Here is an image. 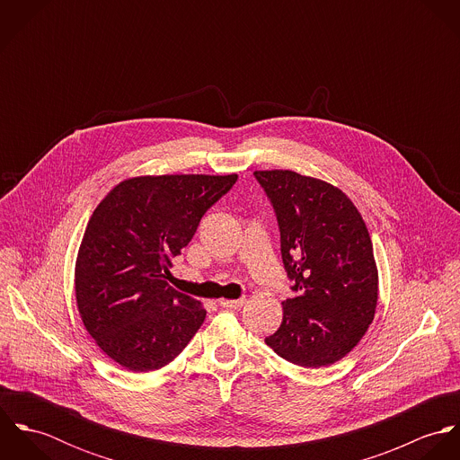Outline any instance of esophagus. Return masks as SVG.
I'll use <instances>...</instances> for the list:
<instances>
[{
  "mask_svg": "<svg viewBox=\"0 0 460 460\" xmlns=\"http://www.w3.org/2000/svg\"><path fill=\"white\" fill-rule=\"evenodd\" d=\"M246 299H219V305L223 308H241Z\"/></svg>",
  "mask_w": 460,
  "mask_h": 460,
  "instance_id": "1",
  "label": "esophagus"
}]
</instances>
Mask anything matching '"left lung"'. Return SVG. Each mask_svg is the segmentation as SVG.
<instances>
[{
    "label": "left lung",
    "instance_id": "1",
    "mask_svg": "<svg viewBox=\"0 0 460 460\" xmlns=\"http://www.w3.org/2000/svg\"><path fill=\"white\" fill-rule=\"evenodd\" d=\"M255 177L274 207L296 290L265 343L294 365L328 367L359 343L376 315L379 272L368 228L352 199L326 181L292 170Z\"/></svg>",
    "mask_w": 460,
    "mask_h": 460
}]
</instances>
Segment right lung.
Wrapping results in <instances>:
<instances>
[{
  "label": "right lung",
  "instance_id": "obj_1",
  "mask_svg": "<svg viewBox=\"0 0 460 460\" xmlns=\"http://www.w3.org/2000/svg\"><path fill=\"white\" fill-rule=\"evenodd\" d=\"M237 175H139L95 207L74 270L81 321L108 358L132 372L173 361L205 321L203 305L168 285L172 259Z\"/></svg>",
  "mask_w": 460,
  "mask_h": 460
}]
</instances>
